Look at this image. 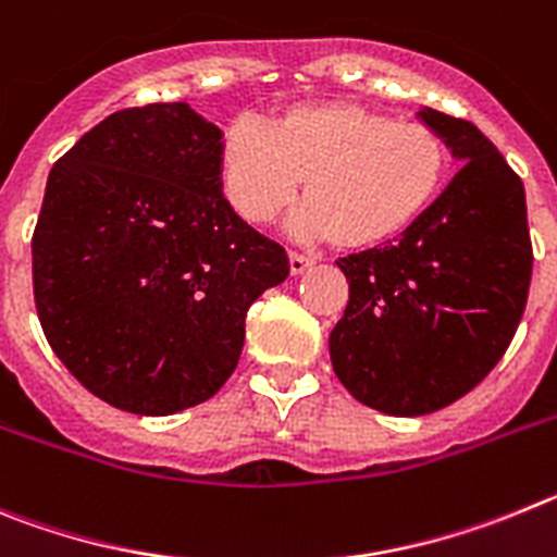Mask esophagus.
Instances as JSON below:
<instances>
[{
  "label": "esophagus",
  "instance_id": "obj_1",
  "mask_svg": "<svg viewBox=\"0 0 557 557\" xmlns=\"http://www.w3.org/2000/svg\"><path fill=\"white\" fill-rule=\"evenodd\" d=\"M310 267H313V260L310 258H305V255H299V252H288L290 274H302L305 269H310Z\"/></svg>",
  "mask_w": 557,
  "mask_h": 557
}]
</instances>
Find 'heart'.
I'll return each instance as SVG.
<instances>
[{"mask_svg":"<svg viewBox=\"0 0 557 557\" xmlns=\"http://www.w3.org/2000/svg\"><path fill=\"white\" fill-rule=\"evenodd\" d=\"M449 166L444 135L419 119L355 102H308L272 122L238 119L219 144V177L235 213L277 219L299 183L305 238L369 249L397 238L438 197Z\"/></svg>","mask_w":557,"mask_h":557,"instance_id":"obj_1","label":"heart"}]
</instances>
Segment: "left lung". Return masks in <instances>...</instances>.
Segmentation results:
<instances>
[{"mask_svg": "<svg viewBox=\"0 0 557 557\" xmlns=\"http://www.w3.org/2000/svg\"><path fill=\"white\" fill-rule=\"evenodd\" d=\"M422 119L463 166L397 242L338 260L349 302L330 333L344 388L391 416L469 394L508 349L533 274L522 177L472 122Z\"/></svg>", "mask_w": 557, "mask_h": 557, "instance_id": "left-lung-1", "label": "left lung"}]
</instances>
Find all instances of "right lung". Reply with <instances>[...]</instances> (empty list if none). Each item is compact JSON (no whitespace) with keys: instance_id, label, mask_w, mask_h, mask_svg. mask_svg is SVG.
Instances as JSON below:
<instances>
[{"instance_id":"obj_1","label":"right lung","mask_w":557,"mask_h":557,"mask_svg":"<svg viewBox=\"0 0 557 557\" xmlns=\"http://www.w3.org/2000/svg\"><path fill=\"white\" fill-rule=\"evenodd\" d=\"M222 133L185 102L110 113L58 160L33 233L44 335L94 397L166 416L235 372L255 299L288 255L219 177Z\"/></svg>"}]
</instances>
